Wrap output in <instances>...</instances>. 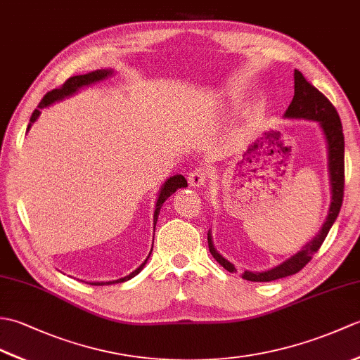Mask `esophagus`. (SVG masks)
I'll return each mask as SVG.
<instances>
[{
    "instance_id": "34e87169",
    "label": "esophagus",
    "mask_w": 360,
    "mask_h": 360,
    "mask_svg": "<svg viewBox=\"0 0 360 360\" xmlns=\"http://www.w3.org/2000/svg\"><path fill=\"white\" fill-rule=\"evenodd\" d=\"M205 181H207V170H204V168H195L188 174V184L192 187H202Z\"/></svg>"
}]
</instances>
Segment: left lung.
Returning <instances> with one entry per match:
<instances>
[{
	"label": "left lung",
	"mask_w": 360,
	"mask_h": 360,
	"mask_svg": "<svg viewBox=\"0 0 360 360\" xmlns=\"http://www.w3.org/2000/svg\"><path fill=\"white\" fill-rule=\"evenodd\" d=\"M285 119H303V120H314L322 128V133L326 141L328 148V174H330V186H331V204L328 210V217L325 223L320 229V232L312 238L308 244H304L300 252L288 258L286 262L272 267V269L252 272L244 271L241 277L248 281H274L283 277H289L298 271H302L307 266L312 255L322 246L328 232L333 227L335 218H338L342 201H343V184H345V141H343V129L342 122L338 111L333 103L314 88L311 83L303 77L300 71H294V97L292 102L288 106L285 112ZM209 250L217 262L227 269L229 272H236L235 266L227 262V259L219 254L213 246L212 232L207 233Z\"/></svg>",
	"instance_id": "1"
}]
</instances>
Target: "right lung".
<instances>
[{
    "label": "right lung",
    "instance_id": "1",
    "mask_svg": "<svg viewBox=\"0 0 360 360\" xmlns=\"http://www.w3.org/2000/svg\"><path fill=\"white\" fill-rule=\"evenodd\" d=\"M112 74H114L112 70H97V71H93V72L83 74V75H74V77L68 79V80L63 83V86H60V88H57V89L49 91V93L43 97V101L40 102V105H38V108L32 112V116H30L29 125H27V131L30 129V127L34 125V122H37V119L40 117L41 110L46 108V106H49V105H52V103L63 101V98H66V97H71V96H74L75 93H79V91H80L82 88L91 86V85H93V83H97V82H101V80L108 79L110 75H112ZM182 187H187V181H186V178H184V176H182V174H174V176H172V178H168V179L164 182V184H162V187H160L159 193H158L156 205H155V215H153V224H155V227H156V221H158V217H159L160 207H162V204L167 201V198L172 196V195L176 192V190L182 188ZM151 250H153V248H151ZM150 254H151V252H150ZM148 258H150V255L147 257V259H148ZM147 259H145V262H143L139 267H137L136 271H133L131 274L127 275V277H122V278L112 280V281H89V285L103 286V285H116V283H124V281H127V280H129V278L136 277V275L143 269V266L147 264Z\"/></svg>",
    "mask_w": 360,
    "mask_h": 360
}]
</instances>
